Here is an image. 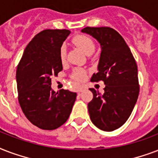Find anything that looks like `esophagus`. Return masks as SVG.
Segmentation results:
<instances>
[{
    "label": "esophagus",
    "instance_id": "34e87169",
    "mask_svg": "<svg viewBox=\"0 0 158 158\" xmlns=\"http://www.w3.org/2000/svg\"><path fill=\"white\" fill-rule=\"evenodd\" d=\"M85 86H84V85H81L80 87L78 88L77 89V92H81V91H82L83 90H84V89H85Z\"/></svg>",
    "mask_w": 158,
    "mask_h": 158
}]
</instances>
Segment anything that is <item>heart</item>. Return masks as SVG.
Returning <instances> with one entry per match:
<instances>
[{
    "label": "heart",
    "instance_id": "1",
    "mask_svg": "<svg viewBox=\"0 0 158 158\" xmlns=\"http://www.w3.org/2000/svg\"><path fill=\"white\" fill-rule=\"evenodd\" d=\"M73 42L78 48H80L85 54L90 55L96 49V44L94 40L87 35H77L73 37ZM59 58L61 62L64 63L67 60V49L64 45L61 46L59 49ZM85 71L82 68H75L72 73L71 77L77 81H81L85 78Z\"/></svg>",
    "mask_w": 158,
    "mask_h": 158
}]
</instances>
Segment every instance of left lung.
I'll return each mask as SVG.
<instances>
[{"label":"left lung","instance_id":"left-lung-1","mask_svg":"<svg viewBox=\"0 0 158 158\" xmlns=\"http://www.w3.org/2000/svg\"><path fill=\"white\" fill-rule=\"evenodd\" d=\"M81 32L95 38L101 46L98 73L91 81H103L105 93L90 88L93 99L88 103L90 120L98 129L113 131L131 114L139 94L136 61L123 37L110 27H85Z\"/></svg>","mask_w":158,"mask_h":158}]
</instances>
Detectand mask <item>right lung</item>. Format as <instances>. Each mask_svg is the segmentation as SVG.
Wrapping results in <instances>:
<instances>
[{"instance_id": "1", "label": "right lung", "mask_w": 158, "mask_h": 158, "mask_svg": "<svg viewBox=\"0 0 158 158\" xmlns=\"http://www.w3.org/2000/svg\"><path fill=\"white\" fill-rule=\"evenodd\" d=\"M70 31L44 29L27 45L17 66L18 100L34 125L44 130L57 129L68 120L77 98L68 90L51 88V78L62 70L59 49Z\"/></svg>"}]
</instances>
